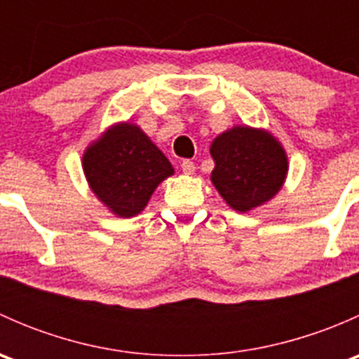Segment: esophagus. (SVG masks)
Returning <instances> with one entry per match:
<instances>
[{
  "instance_id": "obj_1",
  "label": "esophagus",
  "mask_w": 359,
  "mask_h": 359,
  "mask_svg": "<svg viewBox=\"0 0 359 359\" xmlns=\"http://www.w3.org/2000/svg\"><path fill=\"white\" fill-rule=\"evenodd\" d=\"M180 168H182V172L186 173V175H193L196 166H194V163L191 161V159H184V161L180 163Z\"/></svg>"
}]
</instances>
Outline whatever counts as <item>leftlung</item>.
<instances>
[{"mask_svg": "<svg viewBox=\"0 0 359 359\" xmlns=\"http://www.w3.org/2000/svg\"><path fill=\"white\" fill-rule=\"evenodd\" d=\"M212 184L236 212H250L271 201L283 187L288 156L280 140L264 128L236 125L213 139Z\"/></svg>", "mask_w": 359, "mask_h": 359, "instance_id": "8db88e82", "label": "left lung"}]
</instances>
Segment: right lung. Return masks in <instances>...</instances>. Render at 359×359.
I'll list each match as a JSON object with an SVG mask.
<instances>
[{"label":"right lung","instance_id":"right-lung-1","mask_svg":"<svg viewBox=\"0 0 359 359\" xmlns=\"http://www.w3.org/2000/svg\"><path fill=\"white\" fill-rule=\"evenodd\" d=\"M81 165L92 193L121 219L139 215L154 189L175 173L156 144L128 121L114 123L93 140Z\"/></svg>","mask_w":359,"mask_h":359}]
</instances>
